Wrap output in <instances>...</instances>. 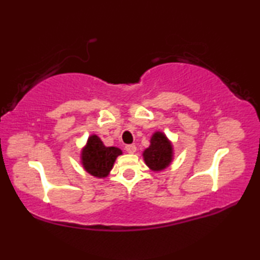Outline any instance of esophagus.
Returning <instances> with one entry per match:
<instances>
[{
	"label": "esophagus",
	"instance_id": "esophagus-1",
	"mask_svg": "<svg viewBox=\"0 0 260 260\" xmlns=\"http://www.w3.org/2000/svg\"><path fill=\"white\" fill-rule=\"evenodd\" d=\"M125 150L128 153H134L136 151V146L135 144H127L125 147Z\"/></svg>",
	"mask_w": 260,
	"mask_h": 260
}]
</instances>
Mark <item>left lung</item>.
Instances as JSON below:
<instances>
[{
  "instance_id": "obj_1",
  "label": "left lung",
  "mask_w": 260,
  "mask_h": 260,
  "mask_svg": "<svg viewBox=\"0 0 260 260\" xmlns=\"http://www.w3.org/2000/svg\"><path fill=\"white\" fill-rule=\"evenodd\" d=\"M142 156L146 165L153 172L164 171L173 161L172 142L162 132L157 131L152 134L150 146L143 151Z\"/></svg>"
}]
</instances>
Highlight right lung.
I'll list each match as a JSON object with an SVG mask.
<instances>
[{"mask_svg": "<svg viewBox=\"0 0 260 260\" xmlns=\"http://www.w3.org/2000/svg\"><path fill=\"white\" fill-rule=\"evenodd\" d=\"M80 155L81 164L86 172L102 179L108 177L117 157L122 155V151L117 147H105L102 140L93 134L88 138Z\"/></svg>", "mask_w": 260, "mask_h": 260, "instance_id": "1", "label": "right lung"}]
</instances>
